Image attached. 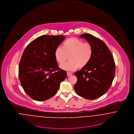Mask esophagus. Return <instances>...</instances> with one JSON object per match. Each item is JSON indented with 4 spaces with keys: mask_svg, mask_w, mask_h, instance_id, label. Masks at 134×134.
<instances>
[{
    "mask_svg": "<svg viewBox=\"0 0 134 134\" xmlns=\"http://www.w3.org/2000/svg\"><path fill=\"white\" fill-rule=\"evenodd\" d=\"M73 74V73L72 72H67V75L68 76H70L71 75H72Z\"/></svg>",
    "mask_w": 134,
    "mask_h": 134,
    "instance_id": "obj_1",
    "label": "esophagus"
}]
</instances>
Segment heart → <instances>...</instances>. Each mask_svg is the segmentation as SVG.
<instances>
[{
    "label": "heart",
    "mask_w": 134,
    "mask_h": 134,
    "mask_svg": "<svg viewBox=\"0 0 134 134\" xmlns=\"http://www.w3.org/2000/svg\"><path fill=\"white\" fill-rule=\"evenodd\" d=\"M93 55V47L89 42H83L80 39L71 38L65 40L62 44L61 48H56L54 56L56 61L60 65L67 60L69 61L61 66L65 70L72 71L85 67L90 62Z\"/></svg>",
    "instance_id": "obj_1"
}]
</instances>
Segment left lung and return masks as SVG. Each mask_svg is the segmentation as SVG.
Masks as SVG:
<instances>
[{"instance_id":"left-lung-1","label":"left lung","mask_w":134,"mask_h":134,"mask_svg":"<svg viewBox=\"0 0 134 134\" xmlns=\"http://www.w3.org/2000/svg\"><path fill=\"white\" fill-rule=\"evenodd\" d=\"M80 38L87 40L93 47V55L89 63L75 73L77 78L74 85L77 94L88 99L104 95L110 87L115 75L114 57L105 43L89 34Z\"/></svg>"}]
</instances>
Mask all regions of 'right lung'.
<instances>
[{
    "label": "right lung",
    "mask_w": 134,
    "mask_h": 134,
    "mask_svg": "<svg viewBox=\"0 0 134 134\" xmlns=\"http://www.w3.org/2000/svg\"><path fill=\"white\" fill-rule=\"evenodd\" d=\"M63 36L43 35L30 42L25 49L19 66L21 85L31 98L47 100L55 96L66 72L59 68L54 53Z\"/></svg>",
    "instance_id": "1"
}]
</instances>
